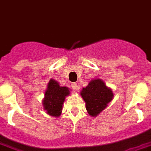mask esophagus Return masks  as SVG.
<instances>
[{"label":"esophagus","instance_id":"1","mask_svg":"<svg viewBox=\"0 0 151 151\" xmlns=\"http://www.w3.org/2000/svg\"><path fill=\"white\" fill-rule=\"evenodd\" d=\"M71 86H72V88L74 89V90H78V88H79V86H78V85L77 83H72L71 84Z\"/></svg>","mask_w":151,"mask_h":151}]
</instances>
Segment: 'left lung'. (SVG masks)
I'll return each mask as SVG.
<instances>
[{"label":"left lung","mask_w":151,"mask_h":151,"mask_svg":"<svg viewBox=\"0 0 151 151\" xmlns=\"http://www.w3.org/2000/svg\"><path fill=\"white\" fill-rule=\"evenodd\" d=\"M81 95L86 102L88 113L93 117L98 116L108 106L114 96L111 88L99 78L91 81L86 88H82Z\"/></svg>","instance_id":"1"}]
</instances>
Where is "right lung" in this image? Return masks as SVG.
I'll return each mask as SVG.
<instances>
[{
  "instance_id": "obj_1",
  "label": "right lung",
  "mask_w": 151,
  "mask_h": 151,
  "mask_svg": "<svg viewBox=\"0 0 151 151\" xmlns=\"http://www.w3.org/2000/svg\"><path fill=\"white\" fill-rule=\"evenodd\" d=\"M44 99L42 100L43 109L47 114L55 117H58L62 113L63 102L66 96L70 95L67 87L59 86L54 79H50L45 91Z\"/></svg>"
}]
</instances>
